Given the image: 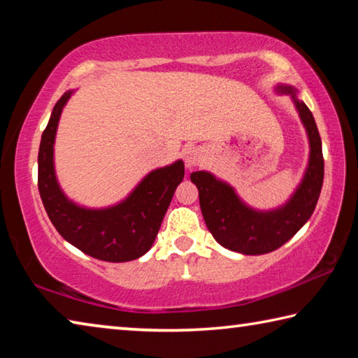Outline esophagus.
<instances>
[{"mask_svg":"<svg viewBox=\"0 0 358 358\" xmlns=\"http://www.w3.org/2000/svg\"><path fill=\"white\" fill-rule=\"evenodd\" d=\"M183 159L187 169L196 167L203 159V150L199 147H187L183 150Z\"/></svg>","mask_w":358,"mask_h":358,"instance_id":"34e87169","label":"esophagus"}]
</instances>
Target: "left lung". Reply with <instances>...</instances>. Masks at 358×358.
<instances>
[{"label": "left lung", "mask_w": 358, "mask_h": 358, "mask_svg": "<svg viewBox=\"0 0 358 358\" xmlns=\"http://www.w3.org/2000/svg\"><path fill=\"white\" fill-rule=\"evenodd\" d=\"M275 90L276 93L292 98L310 142L306 171L289 201L273 210H257L241 201L235 187L216 178L213 173L207 171L191 173L211 235L221 246L246 256L271 252L292 238L311 217L322 189V142L313 113L305 102L296 98L299 92L294 87L280 83Z\"/></svg>", "instance_id": "8db88e82"}]
</instances>
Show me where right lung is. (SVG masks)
<instances>
[{"mask_svg":"<svg viewBox=\"0 0 358 358\" xmlns=\"http://www.w3.org/2000/svg\"><path fill=\"white\" fill-rule=\"evenodd\" d=\"M74 90L53 107L42 132L38 156V186L48 217L58 234L77 250L106 262H129L142 257L155 243L173 192L185 177V164L151 171L123 201L104 208H88L66 196L55 172V136L59 117Z\"/></svg>","mask_w":358,"mask_h":358,"instance_id":"1","label":"right lung"}]
</instances>
